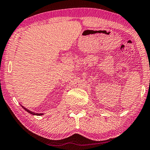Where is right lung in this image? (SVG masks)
Instances as JSON below:
<instances>
[{
    "mask_svg": "<svg viewBox=\"0 0 150 150\" xmlns=\"http://www.w3.org/2000/svg\"><path fill=\"white\" fill-rule=\"evenodd\" d=\"M22 107L24 108V110H26V111H27L28 112H29L30 114H31V115H38V116H40V115H43V113H36V112H32V111H30V110H29L28 109H27V108H25V107H24L23 106H22Z\"/></svg>",
    "mask_w": 150,
    "mask_h": 150,
    "instance_id": "right-lung-1",
    "label": "right lung"
}]
</instances>
